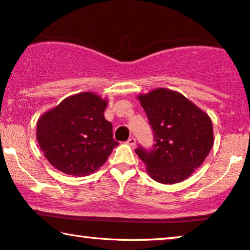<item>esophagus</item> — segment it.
<instances>
[{
    "mask_svg": "<svg viewBox=\"0 0 250 250\" xmlns=\"http://www.w3.org/2000/svg\"><path fill=\"white\" fill-rule=\"evenodd\" d=\"M126 143H127L129 146H135L136 145V138L135 137H129L128 140H127V142H126Z\"/></svg>",
    "mask_w": 250,
    "mask_h": 250,
    "instance_id": "1",
    "label": "esophagus"
}]
</instances>
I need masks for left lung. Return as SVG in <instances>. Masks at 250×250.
Listing matches in <instances>:
<instances>
[{
	"instance_id": "left-lung-1",
	"label": "left lung",
	"mask_w": 250,
	"mask_h": 250,
	"mask_svg": "<svg viewBox=\"0 0 250 250\" xmlns=\"http://www.w3.org/2000/svg\"><path fill=\"white\" fill-rule=\"evenodd\" d=\"M153 130L151 148L135 152L156 182L173 184L189 178L213 145L208 115L176 91L164 88L138 96Z\"/></svg>"
}]
</instances>
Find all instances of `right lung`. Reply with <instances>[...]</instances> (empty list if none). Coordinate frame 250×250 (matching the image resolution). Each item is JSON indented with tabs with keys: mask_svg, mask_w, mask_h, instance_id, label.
I'll list each match as a JSON object with an SVG mask.
<instances>
[{
	"mask_svg": "<svg viewBox=\"0 0 250 250\" xmlns=\"http://www.w3.org/2000/svg\"><path fill=\"white\" fill-rule=\"evenodd\" d=\"M107 102L93 93L68 97L42 115L37 140L52 167L69 175L93 173L106 162L118 142L104 117Z\"/></svg>",
	"mask_w": 250,
	"mask_h": 250,
	"instance_id": "add662e5",
	"label": "right lung"
}]
</instances>
